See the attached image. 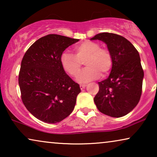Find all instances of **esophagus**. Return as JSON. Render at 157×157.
<instances>
[{
    "label": "esophagus",
    "mask_w": 157,
    "mask_h": 157,
    "mask_svg": "<svg viewBox=\"0 0 157 157\" xmlns=\"http://www.w3.org/2000/svg\"><path fill=\"white\" fill-rule=\"evenodd\" d=\"M86 86V84H81V85H80V89H81V90H82V89H84V88H85Z\"/></svg>",
    "instance_id": "esophagus-1"
}]
</instances>
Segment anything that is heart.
Returning a JSON list of instances; mask_svg holds the SVG:
<instances>
[{
    "label": "heart",
    "instance_id": "1",
    "mask_svg": "<svg viewBox=\"0 0 157 157\" xmlns=\"http://www.w3.org/2000/svg\"><path fill=\"white\" fill-rule=\"evenodd\" d=\"M75 56L63 52L60 57L61 65L68 75L76 76L80 69L82 62L85 61L87 67L76 76L81 83L89 82L99 78L101 73L106 75L112 67V56L109 50L101 48L99 44L86 40L77 45L74 48Z\"/></svg>",
    "mask_w": 157,
    "mask_h": 157
}]
</instances>
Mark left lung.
Instances as JSON below:
<instances>
[{
  "instance_id": "left-lung-1",
  "label": "left lung",
  "mask_w": 157,
  "mask_h": 157,
  "mask_svg": "<svg viewBox=\"0 0 157 157\" xmlns=\"http://www.w3.org/2000/svg\"><path fill=\"white\" fill-rule=\"evenodd\" d=\"M90 40L105 43L113 59L109 77L98 83L96 106L109 117H124L136 106L142 91L144 71L139 53L132 43L117 34L98 33Z\"/></svg>"
}]
</instances>
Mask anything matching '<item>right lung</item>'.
Wrapping results in <instances>:
<instances>
[{
    "mask_svg": "<svg viewBox=\"0 0 157 157\" xmlns=\"http://www.w3.org/2000/svg\"><path fill=\"white\" fill-rule=\"evenodd\" d=\"M78 40L49 34L32 44L23 58L18 76L21 98L40 121L59 123L74 110L81 89L64 71L60 57Z\"/></svg>",
    "mask_w": 157,
    "mask_h": 157,
    "instance_id": "add662e5",
    "label": "right lung"
}]
</instances>
